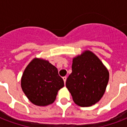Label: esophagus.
Masks as SVG:
<instances>
[{
  "instance_id": "esophagus-1",
  "label": "esophagus",
  "mask_w": 127,
  "mask_h": 127,
  "mask_svg": "<svg viewBox=\"0 0 127 127\" xmlns=\"http://www.w3.org/2000/svg\"><path fill=\"white\" fill-rule=\"evenodd\" d=\"M63 79L64 80V84H65V82H66V76H64V77H63Z\"/></svg>"
}]
</instances>
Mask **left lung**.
I'll list each match as a JSON object with an SVG mask.
<instances>
[{"instance_id": "obj_1", "label": "left lung", "mask_w": 127, "mask_h": 127, "mask_svg": "<svg viewBox=\"0 0 127 127\" xmlns=\"http://www.w3.org/2000/svg\"><path fill=\"white\" fill-rule=\"evenodd\" d=\"M109 71L101 60L90 50L73 58L72 73L66 87L75 103L81 107L93 105L103 96L109 81Z\"/></svg>"}]
</instances>
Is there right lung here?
<instances>
[{"instance_id": "add662e5", "label": "right lung", "mask_w": 127, "mask_h": 127, "mask_svg": "<svg viewBox=\"0 0 127 127\" xmlns=\"http://www.w3.org/2000/svg\"><path fill=\"white\" fill-rule=\"evenodd\" d=\"M63 86L64 81L57 68L43 58H33L21 78L24 93L32 103L38 106L53 103Z\"/></svg>"}]
</instances>
